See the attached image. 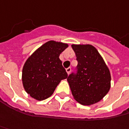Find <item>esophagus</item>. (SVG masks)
<instances>
[{
	"instance_id": "1",
	"label": "esophagus",
	"mask_w": 129,
	"mask_h": 129,
	"mask_svg": "<svg viewBox=\"0 0 129 129\" xmlns=\"http://www.w3.org/2000/svg\"><path fill=\"white\" fill-rule=\"evenodd\" d=\"M66 72H67V73H68V74H70V73H71V68H70V67H69V68H68V69H66Z\"/></svg>"
}]
</instances>
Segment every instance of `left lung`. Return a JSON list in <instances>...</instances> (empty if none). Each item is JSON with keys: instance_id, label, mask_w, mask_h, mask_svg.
Segmentation results:
<instances>
[{"instance_id": "1", "label": "left lung", "mask_w": 129, "mask_h": 129, "mask_svg": "<svg viewBox=\"0 0 129 129\" xmlns=\"http://www.w3.org/2000/svg\"><path fill=\"white\" fill-rule=\"evenodd\" d=\"M78 61L77 72L67 78L75 100L90 106L100 101L111 88V73L103 58L92 45H71Z\"/></svg>"}]
</instances>
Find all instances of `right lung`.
Listing matches in <instances>:
<instances>
[{
  "instance_id": "right-lung-1",
  "label": "right lung",
  "mask_w": 129,
  "mask_h": 129,
  "mask_svg": "<svg viewBox=\"0 0 129 129\" xmlns=\"http://www.w3.org/2000/svg\"><path fill=\"white\" fill-rule=\"evenodd\" d=\"M69 45L49 41L39 47L25 63L22 82L25 91L32 98L43 101L50 97L61 80L68 74L59 58Z\"/></svg>"
}]
</instances>
